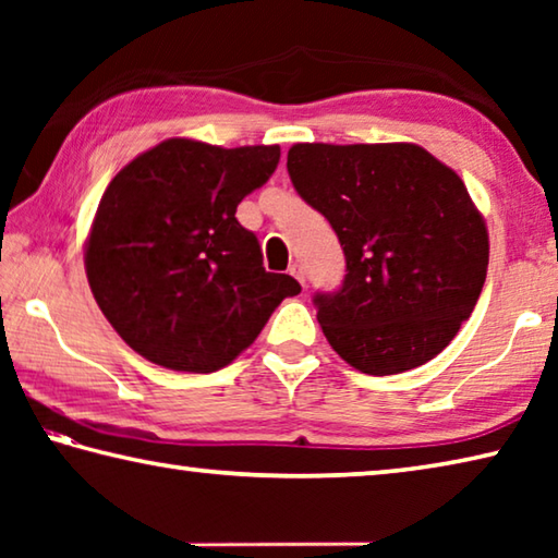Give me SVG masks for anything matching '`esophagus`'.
<instances>
[{"instance_id":"obj_1","label":"esophagus","mask_w":558,"mask_h":558,"mask_svg":"<svg viewBox=\"0 0 558 558\" xmlns=\"http://www.w3.org/2000/svg\"><path fill=\"white\" fill-rule=\"evenodd\" d=\"M290 276L295 278V280L300 282V286H305V270H302L300 263H292V266H290Z\"/></svg>"}]
</instances>
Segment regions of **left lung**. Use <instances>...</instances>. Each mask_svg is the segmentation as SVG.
<instances>
[{
	"label": "left lung",
	"instance_id": "8db88e82",
	"mask_svg": "<svg viewBox=\"0 0 558 558\" xmlns=\"http://www.w3.org/2000/svg\"><path fill=\"white\" fill-rule=\"evenodd\" d=\"M288 174L344 251L342 288L315 295L335 352L372 376L440 354L475 310L489 260L462 179L411 143H300Z\"/></svg>",
	"mask_w": 558,
	"mask_h": 558
}]
</instances>
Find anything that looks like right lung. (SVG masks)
<instances>
[{"mask_svg": "<svg viewBox=\"0 0 558 558\" xmlns=\"http://www.w3.org/2000/svg\"><path fill=\"white\" fill-rule=\"evenodd\" d=\"M278 162V145L223 149L172 137L112 177L86 241V276L140 356L174 372H216L298 295L300 282L263 268L256 233L235 219Z\"/></svg>", "mask_w": 558, "mask_h": 558, "instance_id": "1", "label": "right lung"}]
</instances>
